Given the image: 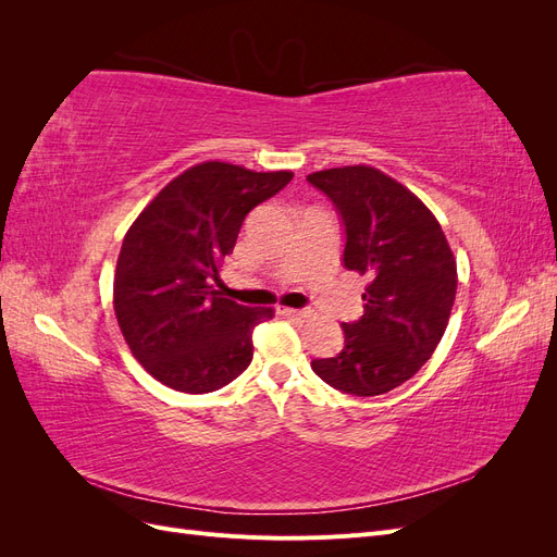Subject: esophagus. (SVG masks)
<instances>
[{
  "mask_svg": "<svg viewBox=\"0 0 557 557\" xmlns=\"http://www.w3.org/2000/svg\"><path fill=\"white\" fill-rule=\"evenodd\" d=\"M278 313H281V315H288V318H309V315H311L309 309H288V307L278 309Z\"/></svg>",
  "mask_w": 557,
  "mask_h": 557,
  "instance_id": "esophagus-1",
  "label": "esophagus"
}]
</instances>
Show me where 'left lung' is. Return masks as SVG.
Returning a JSON list of instances; mask_svg holds the SVG:
<instances>
[{
	"label": "left lung",
	"instance_id": "8db88e82",
	"mask_svg": "<svg viewBox=\"0 0 557 557\" xmlns=\"http://www.w3.org/2000/svg\"><path fill=\"white\" fill-rule=\"evenodd\" d=\"M307 181L344 225V267L369 276L364 313L342 323L344 348L311 369L336 391L391 393L442 342L458 290V269L442 225L413 193L374 166H336Z\"/></svg>",
	"mask_w": 557,
	"mask_h": 557
}]
</instances>
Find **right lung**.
Segmentation results:
<instances>
[{
  "mask_svg": "<svg viewBox=\"0 0 557 557\" xmlns=\"http://www.w3.org/2000/svg\"><path fill=\"white\" fill-rule=\"evenodd\" d=\"M293 172L201 162L176 176L127 230L113 309L146 372L178 393H213L252 360V330L272 309L242 307L215 290L244 218L281 193Z\"/></svg>",
  "mask_w": 557,
  "mask_h": 557,
  "instance_id": "1",
  "label": "right lung"
}]
</instances>
